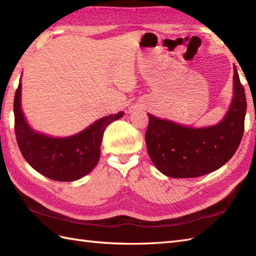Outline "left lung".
<instances>
[{
	"instance_id": "8db88e82",
	"label": "left lung",
	"mask_w": 256,
	"mask_h": 256,
	"mask_svg": "<svg viewBox=\"0 0 256 256\" xmlns=\"http://www.w3.org/2000/svg\"><path fill=\"white\" fill-rule=\"evenodd\" d=\"M234 73L232 104L217 126L191 128L148 114L147 152L160 172L171 178H198L222 167L234 155L244 132L246 98L236 66Z\"/></svg>"
}]
</instances>
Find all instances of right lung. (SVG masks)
Listing matches in <instances>:
<instances>
[{
	"mask_svg": "<svg viewBox=\"0 0 256 256\" xmlns=\"http://www.w3.org/2000/svg\"><path fill=\"white\" fill-rule=\"evenodd\" d=\"M20 82L14 98L15 135L22 157L39 174L54 181H75L89 174L100 158L106 128L123 116V112L100 118L82 132L53 138L29 128L20 109Z\"/></svg>",
	"mask_w": 256,
	"mask_h": 256,
	"instance_id": "add662e5",
	"label": "right lung"
}]
</instances>
